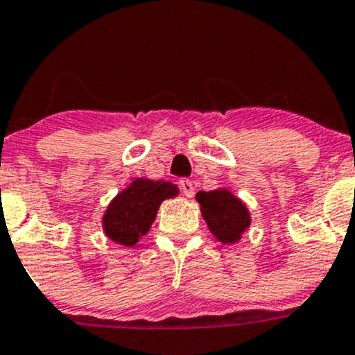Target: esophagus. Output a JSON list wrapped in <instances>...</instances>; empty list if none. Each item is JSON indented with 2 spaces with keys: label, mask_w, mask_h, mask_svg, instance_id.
<instances>
[{
  "label": "esophagus",
  "mask_w": 355,
  "mask_h": 355,
  "mask_svg": "<svg viewBox=\"0 0 355 355\" xmlns=\"http://www.w3.org/2000/svg\"><path fill=\"white\" fill-rule=\"evenodd\" d=\"M179 186H181L182 193H184V196H188V198H191V196L195 195V186H193V182L189 181V179H181V181H179Z\"/></svg>",
  "instance_id": "1"
}]
</instances>
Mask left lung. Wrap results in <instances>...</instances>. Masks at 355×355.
Instances as JSON below:
<instances>
[{
    "label": "left lung",
    "mask_w": 355,
    "mask_h": 355,
    "mask_svg": "<svg viewBox=\"0 0 355 355\" xmlns=\"http://www.w3.org/2000/svg\"><path fill=\"white\" fill-rule=\"evenodd\" d=\"M196 200L208 229L222 243H237L243 232L250 227L251 217L248 207L229 189L200 191Z\"/></svg>",
    "instance_id": "left-lung-1"
}]
</instances>
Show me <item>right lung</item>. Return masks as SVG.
I'll return each instance as SVG.
<instances>
[{
	"label": "right lung",
	"mask_w": 355,
	"mask_h": 355,
	"mask_svg": "<svg viewBox=\"0 0 355 355\" xmlns=\"http://www.w3.org/2000/svg\"><path fill=\"white\" fill-rule=\"evenodd\" d=\"M179 189L169 181L138 178L116 195L102 218L105 236L121 246H135L150 231L160 203L178 196Z\"/></svg>",
	"instance_id": "right-lung-1"
}]
</instances>
